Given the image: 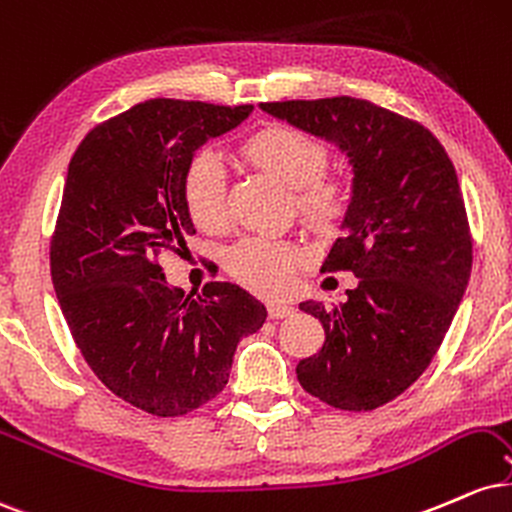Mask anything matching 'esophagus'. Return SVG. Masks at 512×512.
<instances>
[{"instance_id":"1","label":"esophagus","mask_w":512,"mask_h":512,"mask_svg":"<svg viewBox=\"0 0 512 512\" xmlns=\"http://www.w3.org/2000/svg\"><path fill=\"white\" fill-rule=\"evenodd\" d=\"M294 314V306L282 304V302H270L268 304V316L270 318H285Z\"/></svg>"}]
</instances>
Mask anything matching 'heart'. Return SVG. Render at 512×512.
Instances as JSON below:
<instances>
[{
	"label": "heart",
	"mask_w": 512,
	"mask_h": 512,
	"mask_svg": "<svg viewBox=\"0 0 512 512\" xmlns=\"http://www.w3.org/2000/svg\"><path fill=\"white\" fill-rule=\"evenodd\" d=\"M239 155L256 170L268 172L292 186L299 220L311 232L330 237L340 232L352 213V186L342 174L328 172V148L316 136L294 126H266L249 136ZM184 208L203 232H222L230 220L227 177L220 160L201 150L186 165L182 177ZM306 251L287 239L246 237L230 246L225 266L251 292L278 297L294 285Z\"/></svg>",
	"instance_id": "heart-1"
}]
</instances>
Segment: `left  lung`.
I'll list each match as a JSON object with an SVG mask.
<instances>
[{
    "mask_svg": "<svg viewBox=\"0 0 512 512\" xmlns=\"http://www.w3.org/2000/svg\"><path fill=\"white\" fill-rule=\"evenodd\" d=\"M261 110L335 143L352 162L347 234L323 270L359 278L347 302H304L326 342L297 364L309 395L369 412L429 369L472 273V232L458 174L441 141L369 100L263 102Z\"/></svg>",
    "mask_w": 512,
    "mask_h": 512,
    "instance_id": "obj_1",
    "label": "left lung"
}]
</instances>
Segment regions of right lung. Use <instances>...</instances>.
Listing matches in <instances>:
<instances>
[{"instance_id": "1", "label": "right lung", "mask_w": 512, "mask_h": 512, "mask_svg": "<svg viewBox=\"0 0 512 512\" xmlns=\"http://www.w3.org/2000/svg\"><path fill=\"white\" fill-rule=\"evenodd\" d=\"M254 105L155 98L88 131L66 174L50 242L52 285L93 374L155 417H182L227 386L237 342L266 306L232 282L201 297L170 287L160 256L184 249L194 222L182 177L208 138Z\"/></svg>"}]
</instances>
